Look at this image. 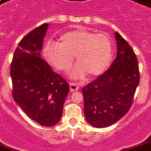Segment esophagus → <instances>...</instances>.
Here are the masks:
<instances>
[{
	"label": "esophagus",
	"mask_w": 151,
	"mask_h": 151,
	"mask_svg": "<svg viewBox=\"0 0 151 151\" xmlns=\"http://www.w3.org/2000/svg\"><path fill=\"white\" fill-rule=\"evenodd\" d=\"M70 89L71 92L77 91L79 89V85L77 83H70Z\"/></svg>",
	"instance_id": "esophagus-1"
}]
</instances>
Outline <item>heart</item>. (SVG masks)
<instances>
[{
  "mask_svg": "<svg viewBox=\"0 0 151 151\" xmlns=\"http://www.w3.org/2000/svg\"><path fill=\"white\" fill-rule=\"evenodd\" d=\"M45 55L55 68L65 71L71 68L76 55L78 65L72 77L81 79L86 73L96 76L110 65L113 44L107 34L78 29L63 35L59 43L47 44Z\"/></svg>",
  "mask_w": 151,
  "mask_h": 151,
  "instance_id": "1",
  "label": "heart"
}]
</instances>
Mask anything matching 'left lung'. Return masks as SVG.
I'll use <instances>...</instances> for the list:
<instances>
[{
  "label": "left lung",
  "instance_id": "1",
  "mask_svg": "<svg viewBox=\"0 0 151 151\" xmlns=\"http://www.w3.org/2000/svg\"><path fill=\"white\" fill-rule=\"evenodd\" d=\"M115 37L116 58L107 71L82 89L84 115L96 128L113 125L128 113L140 80L133 48L118 32Z\"/></svg>",
  "mask_w": 151,
  "mask_h": 151
}]
</instances>
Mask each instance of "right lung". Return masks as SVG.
Returning <instances> with one entry per match:
<instances>
[{
    "mask_svg": "<svg viewBox=\"0 0 151 151\" xmlns=\"http://www.w3.org/2000/svg\"><path fill=\"white\" fill-rule=\"evenodd\" d=\"M48 24L44 23L23 37L10 65L12 96L30 119L52 126L61 118L69 84L42 57Z\"/></svg>",
    "mask_w": 151,
    "mask_h": 151,
    "instance_id": "obj_1",
    "label": "right lung"
}]
</instances>
